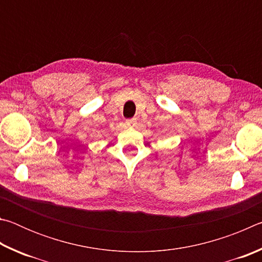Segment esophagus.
<instances>
[{"mask_svg": "<svg viewBox=\"0 0 262 262\" xmlns=\"http://www.w3.org/2000/svg\"><path fill=\"white\" fill-rule=\"evenodd\" d=\"M126 122H127V125L132 126V125H134V123L136 122V119H135V118H133V119H128V120H127Z\"/></svg>", "mask_w": 262, "mask_h": 262, "instance_id": "obj_1", "label": "esophagus"}]
</instances>
